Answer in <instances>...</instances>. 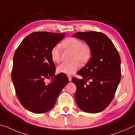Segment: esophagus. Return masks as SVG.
I'll return each instance as SVG.
<instances>
[{"label": "esophagus", "mask_w": 135, "mask_h": 135, "mask_svg": "<svg viewBox=\"0 0 135 135\" xmlns=\"http://www.w3.org/2000/svg\"><path fill=\"white\" fill-rule=\"evenodd\" d=\"M67 76H68V80H69V81H71V76L70 75H68Z\"/></svg>", "instance_id": "esophagus-1"}]
</instances>
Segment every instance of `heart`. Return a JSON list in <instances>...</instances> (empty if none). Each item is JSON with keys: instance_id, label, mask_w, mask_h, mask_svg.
<instances>
[{"instance_id": "b5f03b06", "label": "heart", "mask_w": 135, "mask_h": 135, "mask_svg": "<svg viewBox=\"0 0 135 135\" xmlns=\"http://www.w3.org/2000/svg\"><path fill=\"white\" fill-rule=\"evenodd\" d=\"M64 49L73 50L71 62H64L57 68L59 73L66 74H71L75 73L79 68L80 64L88 61L91 55L90 46L87 43L82 42L78 38L68 37L64 40L61 43ZM50 56L54 62L59 63L61 61V47L56 45L50 50Z\"/></svg>"}]
</instances>
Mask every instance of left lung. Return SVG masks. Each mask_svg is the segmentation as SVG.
<instances>
[{"label":"left lung","instance_id":"obj_1","mask_svg":"<svg viewBox=\"0 0 135 135\" xmlns=\"http://www.w3.org/2000/svg\"><path fill=\"white\" fill-rule=\"evenodd\" d=\"M90 46L92 56L77 74L82 79H72L76 86L75 100L79 108L88 113L102 112L109 105L121 80V59L109 38L95 31L73 35ZM91 80L88 84L86 83Z\"/></svg>","mask_w":135,"mask_h":135}]
</instances>
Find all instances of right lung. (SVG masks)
I'll list each match as a JSON object with an SVG mask.
<instances>
[{"instance_id":"right-lung-1","label":"right lung","mask_w":135,"mask_h":135,"mask_svg":"<svg viewBox=\"0 0 135 135\" xmlns=\"http://www.w3.org/2000/svg\"><path fill=\"white\" fill-rule=\"evenodd\" d=\"M65 33L35 32L27 35L16 49L11 78L17 97L25 109L35 114L50 110L63 88L66 74L55 75L56 68L50 50ZM51 78L50 83L45 78Z\"/></svg>"}]
</instances>
